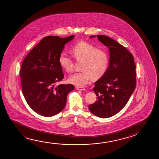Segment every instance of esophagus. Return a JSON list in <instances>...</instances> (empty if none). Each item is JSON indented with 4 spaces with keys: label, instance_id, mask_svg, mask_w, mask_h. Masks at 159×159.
<instances>
[{
    "label": "esophagus",
    "instance_id": "esophagus-1",
    "mask_svg": "<svg viewBox=\"0 0 159 159\" xmlns=\"http://www.w3.org/2000/svg\"><path fill=\"white\" fill-rule=\"evenodd\" d=\"M76 89L78 90H81V91H86V89L84 87H76Z\"/></svg>",
    "mask_w": 159,
    "mask_h": 159
}]
</instances>
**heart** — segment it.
<instances>
[{
    "label": "heart",
    "instance_id": "1",
    "mask_svg": "<svg viewBox=\"0 0 159 159\" xmlns=\"http://www.w3.org/2000/svg\"><path fill=\"white\" fill-rule=\"evenodd\" d=\"M70 51L77 61H81L82 70L70 76L68 81L70 84L77 86H84L92 78L97 80L105 75L109 65V58L106 52L86 42L76 43ZM58 62L66 72H70L73 70L72 59L65 52L59 54Z\"/></svg>",
    "mask_w": 159,
    "mask_h": 159
}]
</instances>
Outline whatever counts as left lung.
Segmentation results:
<instances>
[{
    "label": "left lung",
    "mask_w": 159,
    "mask_h": 159,
    "mask_svg": "<svg viewBox=\"0 0 159 159\" xmlns=\"http://www.w3.org/2000/svg\"><path fill=\"white\" fill-rule=\"evenodd\" d=\"M97 37L109 48L110 63L105 75L94 83L93 91L97 100L89 108L95 116L108 118L120 112L129 101L136 87V66L133 55L125 47L107 36Z\"/></svg>",
    "instance_id": "1"
}]
</instances>
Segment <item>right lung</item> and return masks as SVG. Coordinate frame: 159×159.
<instances>
[{"label": "right lung", "instance_id": "obj_1", "mask_svg": "<svg viewBox=\"0 0 159 159\" xmlns=\"http://www.w3.org/2000/svg\"><path fill=\"white\" fill-rule=\"evenodd\" d=\"M74 37H46L23 61L20 70L22 93L30 107L41 116L59 113L65 107L68 93L75 89L71 84L56 85L64 78L59 54Z\"/></svg>", "mask_w": 159, "mask_h": 159}]
</instances>
